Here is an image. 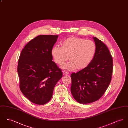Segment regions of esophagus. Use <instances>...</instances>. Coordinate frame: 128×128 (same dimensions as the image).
<instances>
[{
	"label": "esophagus",
	"instance_id": "obj_1",
	"mask_svg": "<svg viewBox=\"0 0 128 128\" xmlns=\"http://www.w3.org/2000/svg\"><path fill=\"white\" fill-rule=\"evenodd\" d=\"M63 74H64V75H68V74H69V73H68V72H66V71H64V72H63Z\"/></svg>",
	"mask_w": 128,
	"mask_h": 128
}]
</instances>
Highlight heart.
I'll return each instance as SVG.
<instances>
[{
	"label": "heart",
	"mask_w": 128,
	"mask_h": 128,
	"mask_svg": "<svg viewBox=\"0 0 128 128\" xmlns=\"http://www.w3.org/2000/svg\"><path fill=\"white\" fill-rule=\"evenodd\" d=\"M96 50V44L93 41L72 37L61 43V47L54 46L51 54L55 62L59 65H63L69 56L71 60L63 68L73 70L77 68L82 70L88 67L94 60Z\"/></svg>",
	"instance_id": "1"
}]
</instances>
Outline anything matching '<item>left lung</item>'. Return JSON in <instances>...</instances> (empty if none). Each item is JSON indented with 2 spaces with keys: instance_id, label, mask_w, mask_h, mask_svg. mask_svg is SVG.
Segmentation results:
<instances>
[{
  "instance_id": "1",
  "label": "left lung",
  "mask_w": 128,
  "mask_h": 128,
  "mask_svg": "<svg viewBox=\"0 0 128 128\" xmlns=\"http://www.w3.org/2000/svg\"><path fill=\"white\" fill-rule=\"evenodd\" d=\"M96 53L88 67L76 73H72L71 92L80 104L98 101L108 89L112 79L113 58L106 46L94 37Z\"/></svg>"
}]
</instances>
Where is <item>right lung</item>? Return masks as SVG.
<instances>
[{"instance_id": "add662e5", "label": "right lung", "mask_w": 128, "mask_h": 128, "mask_svg": "<svg viewBox=\"0 0 128 128\" xmlns=\"http://www.w3.org/2000/svg\"><path fill=\"white\" fill-rule=\"evenodd\" d=\"M58 36L41 35L28 43L19 58L20 88L33 103L43 105L52 98L55 86L63 76L53 60L51 50Z\"/></svg>"}]
</instances>
